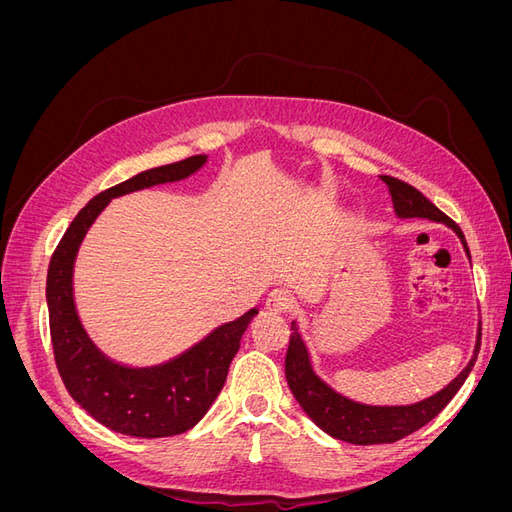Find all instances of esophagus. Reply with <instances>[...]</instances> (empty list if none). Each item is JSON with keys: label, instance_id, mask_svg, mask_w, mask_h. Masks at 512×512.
I'll return each mask as SVG.
<instances>
[{"label": "esophagus", "instance_id": "1", "mask_svg": "<svg viewBox=\"0 0 512 512\" xmlns=\"http://www.w3.org/2000/svg\"><path fill=\"white\" fill-rule=\"evenodd\" d=\"M294 307V297L292 292L286 290V288H275L269 299H267V309L271 314H286L290 312V309Z\"/></svg>", "mask_w": 512, "mask_h": 512}]
</instances>
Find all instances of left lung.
<instances>
[{
	"label": "left lung",
	"mask_w": 512,
	"mask_h": 512,
	"mask_svg": "<svg viewBox=\"0 0 512 512\" xmlns=\"http://www.w3.org/2000/svg\"><path fill=\"white\" fill-rule=\"evenodd\" d=\"M382 181L389 188L393 196V205L399 218H425L431 222H442L451 226L457 237L461 239L463 247H466V254L470 256L466 237H463L461 228L442 213L436 205L425 198L410 183L382 175ZM480 350V329L472 361L468 367L461 371V374L433 397H427L418 404L412 406H365L356 404L352 399H346L339 393H335L329 384H324L312 369L309 363V354L303 344V339L292 324V335L286 352V380L294 399L299 401V406L305 410V414L312 418V421L327 431L329 436L344 440L350 444H391L401 438L410 436L416 429H421L429 421H433L446 406L448 401L455 397V393L461 389L463 382L470 376V371L476 363V356Z\"/></svg>",
	"instance_id": "8db88e82"
}]
</instances>
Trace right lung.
<instances>
[{
  "mask_svg": "<svg viewBox=\"0 0 512 512\" xmlns=\"http://www.w3.org/2000/svg\"><path fill=\"white\" fill-rule=\"evenodd\" d=\"M207 162L192 156L175 164L145 170L113 185L79 211L51 256L46 275L51 342L59 376L68 393L104 427L132 438H168L192 429L220 395L228 367L241 346V337L256 318L250 309L239 320L215 329L203 342L158 367H123L91 344L72 299V269L87 228L111 198L158 183L190 177Z\"/></svg>",
  "mask_w": 512,
  "mask_h": 512,
  "instance_id": "obj_1",
  "label": "right lung"
}]
</instances>
